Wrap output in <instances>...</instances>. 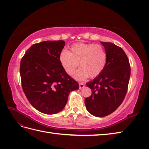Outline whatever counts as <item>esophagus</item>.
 Returning a JSON list of instances; mask_svg holds the SVG:
<instances>
[{
  "instance_id": "1",
  "label": "esophagus",
  "mask_w": 149,
  "mask_h": 149,
  "mask_svg": "<svg viewBox=\"0 0 149 149\" xmlns=\"http://www.w3.org/2000/svg\"><path fill=\"white\" fill-rule=\"evenodd\" d=\"M84 87H85L84 83H82V82H80V83H79V88H80V89H82Z\"/></svg>"
}]
</instances>
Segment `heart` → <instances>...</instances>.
I'll use <instances>...</instances> for the list:
<instances>
[{"label":"heart","mask_w":149,"mask_h":149,"mask_svg":"<svg viewBox=\"0 0 149 149\" xmlns=\"http://www.w3.org/2000/svg\"><path fill=\"white\" fill-rule=\"evenodd\" d=\"M71 52L62 51L59 60L64 71L69 75L73 74L80 64L81 68L74 74L77 80L97 77L103 71L107 64V55L100 45L78 42L72 45Z\"/></svg>","instance_id":"b5f03b06"}]
</instances>
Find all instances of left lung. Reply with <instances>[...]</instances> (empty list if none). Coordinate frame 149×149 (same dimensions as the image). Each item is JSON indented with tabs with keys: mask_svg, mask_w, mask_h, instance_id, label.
Returning a JSON list of instances; mask_svg holds the SVG:
<instances>
[{
	"mask_svg": "<svg viewBox=\"0 0 149 149\" xmlns=\"http://www.w3.org/2000/svg\"><path fill=\"white\" fill-rule=\"evenodd\" d=\"M101 43L107 53V64L100 74L86 84L92 94L85 100L87 111L99 117L113 113L122 104L131 74L130 62L123 49L111 42Z\"/></svg>",
	"mask_w": 149,
	"mask_h": 149,
	"instance_id": "obj_1",
	"label": "left lung"
}]
</instances>
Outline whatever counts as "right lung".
Segmentation results:
<instances>
[{
  "label": "right lung",
  "mask_w": 149,
  "mask_h": 149,
  "mask_svg": "<svg viewBox=\"0 0 149 149\" xmlns=\"http://www.w3.org/2000/svg\"><path fill=\"white\" fill-rule=\"evenodd\" d=\"M64 46L62 40L34 44L21 60L23 91L32 107L45 114L63 110L69 93L79 88L78 82L64 71L59 60Z\"/></svg>",
  "instance_id": "add662e5"
}]
</instances>
